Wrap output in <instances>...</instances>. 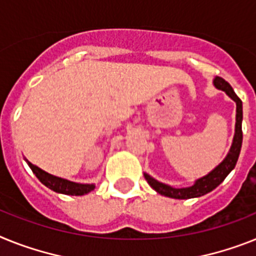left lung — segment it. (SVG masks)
<instances>
[{
  "label": "left lung",
  "instance_id": "1",
  "mask_svg": "<svg viewBox=\"0 0 256 256\" xmlns=\"http://www.w3.org/2000/svg\"><path fill=\"white\" fill-rule=\"evenodd\" d=\"M214 86L218 90L224 91L229 98L236 102V128H234V136L233 142H232L230 150L225 156V158L221 161L220 164L214 169H212L208 174L203 176V177L198 178L194 182L192 186L188 188H173L170 184H162V182L154 180V177L144 173V178L150 184L154 191H158V194L164 195V196L173 198V199H191V198H199L202 195H206L208 192H211L214 188H216L221 182L224 181L226 176L230 173L234 169L236 164H237L238 156L241 152L242 147V102L241 98L236 95V92L233 91V88L226 80H224L220 76H216L214 79Z\"/></svg>",
  "mask_w": 256,
  "mask_h": 256
}]
</instances>
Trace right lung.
Masks as SVG:
<instances>
[{
    "instance_id": "add662e5",
    "label": "right lung",
    "mask_w": 256,
    "mask_h": 256,
    "mask_svg": "<svg viewBox=\"0 0 256 256\" xmlns=\"http://www.w3.org/2000/svg\"><path fill=\"white\" fill-rule=\"evenodd\" d=\"M26 161H27L30 168L32 169V172L35 173L36 177L38 178V181L42 182V184H45L46 188H50V190L56 191V192L79 196V195L88 194V192H91L95 188V184H78V182L68 181V180H65V178L49 174L48 172L42 170L38 166L34 165L27 158H26Z\"/></svg>"
}]
</instances>
